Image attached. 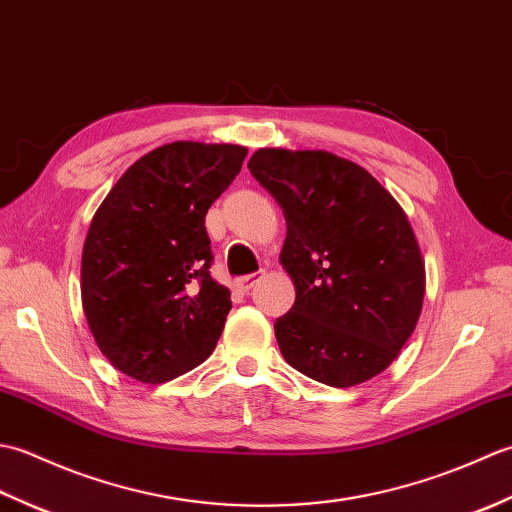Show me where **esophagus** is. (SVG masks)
<instances>
[{
    "mask_svg": "<svg viewBox=\"0 0 512 512\" xmlns=\"http://www.w3.org/2000/svg\"><path fill=\"white\" fill-rule=\"evenodd\" d=\"M264 277V270H259V273H250V275H244V277H239L237 279V286L242 288L244 292H248L250 288H253L259 279Z\"/></svg>",
    "mask_w": 512,
    "mask_h": 512,
    "instance_id": "obj_1",
    "label": "esophagus"
}]
</instances>
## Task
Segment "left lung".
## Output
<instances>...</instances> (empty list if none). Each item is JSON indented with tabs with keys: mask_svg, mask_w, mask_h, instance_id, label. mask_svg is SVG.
<instances>
[{
	"mask_svg": "<svg viewBox=\"0 0 512 512\" xmlns=\"http://www.w3.org/2000/svg\"><path fill=\"white\" fill-rule=\"evenodd\" d=\"M248 169L288 224L281 264L297 299L275 321L281 354L330 387L380 374L416 328L424 297L405 211L372 173L328 151L259 149Z\"/></svg>",
	"mask_w": 512,
	"mask_h": 512,
	"instance_id": "left-lung-1",
	"label": "left lung"
}]
</instances>
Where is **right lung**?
Wrapping results in <instances>:
<instances>
[{
  "instance_id": "obj_1",
  "label": "right lung",
  "mask_w": 512,
  "mask_h": 512,
  "mask_svg": "<svg viewBox=\"0 0 512 512\" xmlns=\"http://www.w3.org/2000/svg\"><path fill=\"white\" fill-rule=\"evenodd\" d=\"M248 149L171 143L136 160L96 211L81 297L99 350L143 383H167L211 356L231 292L211 277L204 217Z\"/></svg>"
}]
</instances>
